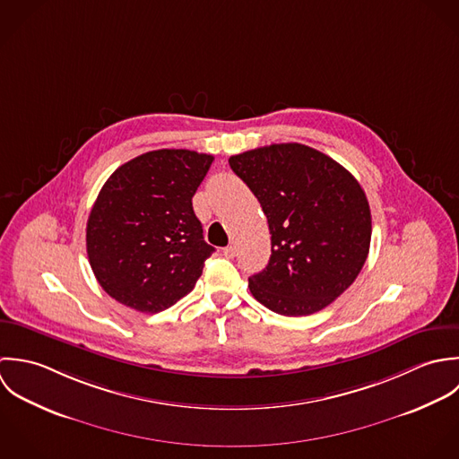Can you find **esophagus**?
Instances as JSON below:
<instances>
[{
    "label": "esophagus",
    "instance_id": "obj_1",
    "mask_svg": "<svg viewBox=\"0 0 459 459\" xmlns=\"http://www.w3.org/2000/svg\"><path fill=\"white\" fill-rule=\"evenodd\" d=\"M223 255L227 257V259H234L236 257V247H227V248H223Z\"/></svg>",
    "mask_w": 459,
    "mask_h": 459
}]
</instances>
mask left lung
<instances>
[{"instance_id":"left-lung-1","label":"left lung","mask_w":459,"mask_h":459,"mask_svg":"<svg viewBox=\"0 0 459 459\" xmlns=\"http://www.w3.org/2000/svg\"><path fill=\"white\" fill-rule=\"evenodd\" d=\"M229 165L261 202L272 234L268 266L248 278L254 298L281 316L328 307L366 264L372 225L362 186L301 143L247 151Z\"/></svg>"}]
</instances>
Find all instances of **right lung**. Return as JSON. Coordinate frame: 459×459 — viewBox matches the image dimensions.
Listing matches in <instances>:
<instances>
[{
  "label": "right lung",
  "mask_w": 459,
  "mask_h": 459,
  "mask_svg": "<svg viewBox=\"0 0 459 459\" xmlns=\"http://www.w3.org/2000/svg\"><path fill=\"white\" fill-rule=\"evenodd\" d=\"M212 160L186 149L152 151L118 167L100 187L87 221V254L113 299L158 314L191 292L214 252L191 204Z\"/></svg>",
  "instance_id": "1"
}]
</instances>
